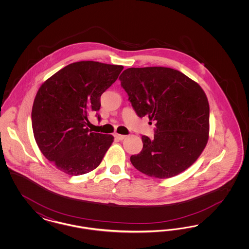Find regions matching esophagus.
Segmentation results:
<instances>
[{
  "label": "esophagus",
  "instance_id": "esophagus-1",
  "mask_svg": "<svg viewBox=\"0 0 249 249\" xmlns=\"http://www.w3.org/2000/svg\"><path fill=\"white\" fill-rule=\"evenodd\" d=\"M126 136L125 135H122V134H119V133H116L115 134V138L118 139V140H123Z\"/></svg>",
  "mask_w": 249,
  "mask_h": 249
}]
</instances>
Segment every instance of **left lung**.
I'll list each match as a JSON object with an SVG mask.
<instances>
[{"label": "left lung", "mask_w": 249, "mask_h": 249, "mask_svg": "<svg viewBox=\"0 0 249 249\" xmlns=\"http://www.w3.org/2000/svg\"><path fill=\"white\" fill-rule=\"evenodd\" d=\"M119 80L137 116L156 126L154 138L142 135V151L130 157L131 164L162 179L187 170L209 138V104L200 85L167 67L129 68Z\"/></svg>", "instance_id": "left-lung-1"}]
</instances>
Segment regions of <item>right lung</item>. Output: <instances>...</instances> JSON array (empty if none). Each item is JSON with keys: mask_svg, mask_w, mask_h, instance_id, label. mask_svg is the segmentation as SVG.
Here are the masks:
<instances>
[{"mask_svg": "<svg viewBox=\"0 0 249 249\" xmlns=\"http://www.w3.org/2000/svg\"><path fill=\"white\" fill-rule=\"evenodd\" d=\"M122 70L121 65L92 60L73 62L38 89L32 110L35 139L43 155L61 172L80 176L103 160L114 137L90 132L88 115L100 110L101 96Z\"/></svg>", "mask_w": 249, "mask_h": 249, "instance_id": "right-lung-1", "label": "right lung"}]
</instances>
